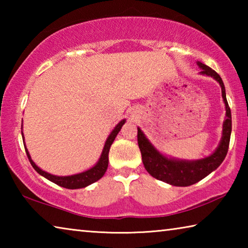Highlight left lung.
I'll return each instance as SVG.
<instances>
[{
  "mask_svg": "<svg viewBox=\"0 0 248 248\" xmlns=\"http://www.w3.org/2000/svg\"><path fill=\"white\" fill-rule=\"evenodd\" d=\"M198 65L202 69L201 73L210 75L220 83L222 97H223L225 104L226 119L223 124V137H222L219 148L217 149L216 152L208 157L192 162L167 158L153 148V145L148 141L140 128H138V144H139L142 162H143L145 170L154 178L173 185V186L186 187L198 183L199 180L204 178L205 176H208L221 165L229 150L231 131H232V117H231V109L228 100H226L223 81L220 75L215 70L209 68L208 65L201 63V62H198Z\"/></svg>",
  "mask_w": 248,
  "mask_h": 248,
  "instance_id": "obj_1",
  "label": "left lung"
}]
</instances>
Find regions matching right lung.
Returning <instances> with one entry per match:
<instances>
[{
    "label": "right lung",
    "instance_id": "add662e5",
    "mask_svg": "<svg viewBox=\"0 0 248 248\" xmlns=\"http://www.w3.org/2000/svg\"><path fill=\"white\" fill-rule=\"evenodd\" d=\"M124 123H125L124 119L121 120L120 123L116 125V128L112 130L110 136L108 137L106 143H105L103 153H102V155H100V158H99L97 164H96L94 167H92L91 170L83 171V173H81V174H77V175H72V176H54V175H51L49 173H46L45 170H40L39 167L32 162V159L31 158V155H29L26 148H25V151H26V154L28 156L29 162H31V166L35 169L37 173L40 174L41 176H44V177H46L47 179H49L50 182L57 184L61 187L68 188V189H78V188H84V187L89 186V185H91V184L97 182L98 179L103 177L105 171L107 170L109 149H110V145L112 144V142H114L115 138L117 137V134H118V132L120 131V129H121V127H123V124Z\"/></svg>",
    "mask_w": 248,
    "mask_h": 248
}]
</instances>
